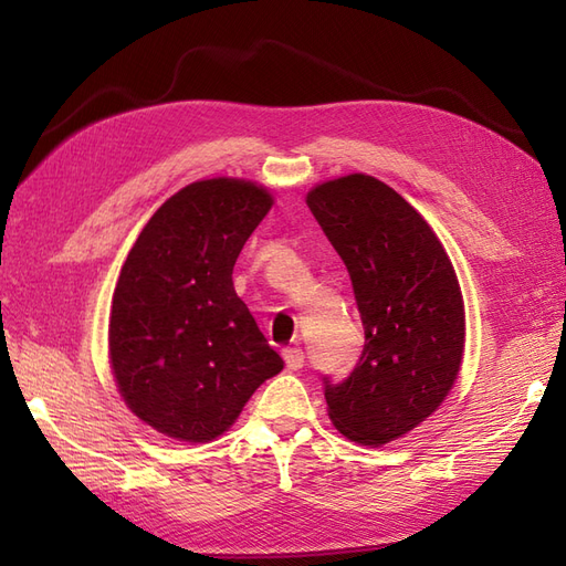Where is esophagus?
<instances>
[{
  "mask_svg": "<svg viewBox=\"0 0 566 566\" xmlns=\"http://www.w3.org/2000/svg\"><path fill=\"white\" fill-rule=\"evenodd\" d=\"M283 358L290 370H300L304 366V352L300 347H287L283 349Z\"/></svg>",
  "mask_w": 566,
  "mask_h": 566,
  "instance_id": "34e87169",
  "label": "esophagus"
}]
</instances>
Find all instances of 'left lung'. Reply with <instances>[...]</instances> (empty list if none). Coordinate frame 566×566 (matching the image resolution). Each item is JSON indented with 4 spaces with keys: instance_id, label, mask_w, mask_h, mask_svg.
I'll return each instance as SVG.
<instances>
[{
    "instance_id": "1",
    "label": "left lung",
    "mask_w": 566,
    "mask_h": 566,
    "mask_svg": "<svg viewBox=\"0 0 566 566\" xmlns=\"http://www.w3.org/2000/svg\"><path fill=\"white\" fill-rule=\"evenodd\" d=\"M306 205L349 271L366 333L345 380L323 375L328 416L345 437L380 447L430 418L458 378L460 285L430 224L375 177L325 181Z\"/></svg>"
}]
</instances>
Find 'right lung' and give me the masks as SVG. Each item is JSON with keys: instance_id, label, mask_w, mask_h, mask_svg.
<instances>
[{"instance_id": "1", "label": "right lung", "mask_w": 566, "mask_h": 566, "mask_svg": "<svg viewBox=\"0 0 566 566\" xmlns=\"http://www.w3.org/2000/svg\"><path fill=\"white\" fill-rule=\"evenodd\" d=\"M262 186L205 179L148 219L113 295L108 345L119 394L158 432L212 441L283 358L233 290V264L271 210Z\"/></svg>"}]
</instances>
